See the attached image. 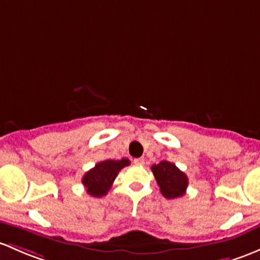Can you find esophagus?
<instances>
[{
	"instance_id": "34e87169",
	"label": "esophagus",
	"mask_w": 260,
	"mask_h": 260,
	"mask_svg": "<svg viewBox=\"0 0 260 260\" xmlns=\"http://www.w3.org/2000/svg\"><path fill=\"white\" fill-rule=\"evenodd\" d=\"M133 163H135L136 166H143L144 165V158H136V159L133 160Z\"/></svg>"
}]
</instances>
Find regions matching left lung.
Listing matches in <instances>:
<instances>
[{
	"mask_svg": "<svg viewBox=\"0 0 260 260\" xmlns=\"http://www.w3.org/2000/svg\"><path fill=\"white\" fill-rule=\"evenodd\" d=\"M152 172L160 193L167 199L179 198L185 194L188 187V178L176 165L162 160L158 165L152 166Z\"/></svg>",
	"mask_w": 260,
	"mask_h": 260,
	"instance_id": "1",
	"label": "left lung"
}]
</instances>
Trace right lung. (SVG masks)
Instances as JSON below:
<instances>
[{"instance_id": "right-lung-1", "label": "right lung", "mask_w": 260, "mask_h": 260, "mask_svg": "<svg viewBox=\"0 0 260 260\" xmlns=\"http://www.w3.org/2000/svg\"><path fill=\"white\" fill-rule=\"evenodd\" d=\"M129 165L131 162L127 158H122L119 160L107 159L97 163L82 178V183L86 187L87 193L97 198L106 196L111 189L116 177L118 176L119 171Z\"/></svg>"}]
</instances>
